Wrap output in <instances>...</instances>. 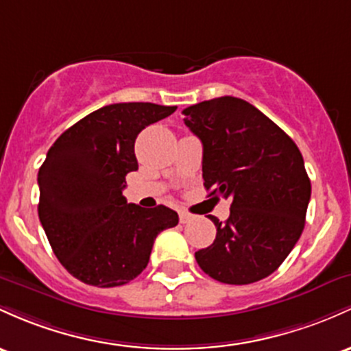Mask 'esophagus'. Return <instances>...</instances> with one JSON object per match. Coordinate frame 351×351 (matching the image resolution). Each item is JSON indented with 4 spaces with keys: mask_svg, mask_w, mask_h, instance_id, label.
Wrapping results in <instances>:
<instances>
[{
    "mask_svg": "<svg viewBox=\"0 0 351 351\" xmlns=\"http://www.w3.org/2000/svg\"><path fill=\"white\" fill-rule=\"evenodd\" d=\"M180 221H182V223L193 221V215L186 213V211H180Z\"/></svg>",
    "mask_w": 351,
    "mask_h": 351,
    "instance_id": "1",
    "label": "esophagus"
}]
</instances>
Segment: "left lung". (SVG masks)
<instances>
[{
  "label": "left lung",
  "instance_id": "1",
  "mask_svg": "<svg viewBox=\"0 0 351 351\" xmlns=\"http://www.w3.org/2000/svg\"><path fill=\"white\" fill-rule=\"evenodd\" d=\"M202 140L203 180L210 195L232 198L225 223L210 217L217 238L195 253L199 268L228 285L271 275L305 228L311 183L298 146L258 108L234 96L183 110Z\"/></svg>",
  "mask_w": 351,
  "mask_h": 351
}]
</instances>
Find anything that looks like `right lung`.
I'll return each instance as SVG.
<instances>
[{
    "instance_id": "obj_1",
    "label": "right lung",
    "mask_w": 351,
    "mask_h": 351,
    "mask_svg": "<svg viewBox=\"0 0 351 351\" xmlns=\"http://www.w3.org/2000/svg\"><path fill=\"white\" fill-rule=\"evenodd\" d=\"M176 106L114 103L68 128L38 171V215L60 263L75 278L119 287L148 265L158 233L178 225L168 206L126 203L125 176L136 171L134 140Z\"/></svg>"
}]
</instances>
